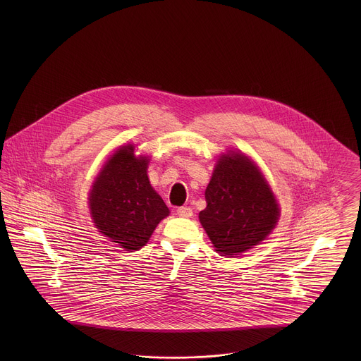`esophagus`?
Listing matches in <instances>:
<instances>
[{"label":"esophagus","mask_w":361,"mask_h":361,"mask_svg":"<svg viewBox=\"0 0 361 361\" xmlns=\"http://www.w3.org/2000/svg\"><path fill=\"white\" fill-rule=\"evenodd\" d=\"M176 212H178V215L185 216V218H189V216L193 215V209H192L190 207H179V208L176 209Z\"/></svg>","instance_id":"esophagus-1"}]
</instances>
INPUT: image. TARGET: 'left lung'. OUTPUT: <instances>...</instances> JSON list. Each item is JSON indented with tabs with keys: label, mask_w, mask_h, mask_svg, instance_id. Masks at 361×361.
<instances>
[{
	"label": "left lung",
	"mask_w": 361,
	"mask_h": 361,
	"mask_svg": "<svg viewBox=\"0 0 361 361\" xmlns=\"http://www.w3.org/2000/svg\"><path fill=\"white\" fill-rule=\"evenodd\" d=\"M206 202L200 222L215 250L228 257L264 240L279 216L267 180L246 155H224L216 162Z\"/></svg>",
	"instance_id": "8db88e82"
}]
</instances>
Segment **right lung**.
Masks as SVG:
<instances>
[{"instance_id":"obj_1","label":"right lung","mask_w":361,"mask_h":361,"mask_svg":"<svg viewBox=\"0 0 361 361\" xmlns=\"http://www.w3.org/2000/svg\"><path fill=\"white\" fill-rule=\"evenodd\" d=\"M146 157L123 146L105 164L90 193V211L100 232L125 250L142 249L169 209L147 176Z\"/></svg>"}]
</instances>
